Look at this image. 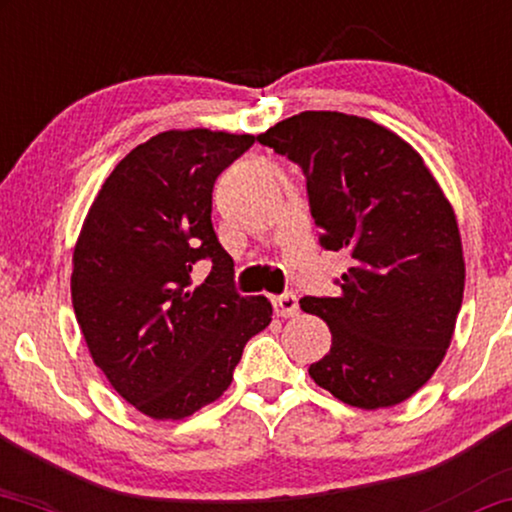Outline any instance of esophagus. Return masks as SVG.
Instances as JSON below:
<instances>
[{
	"label": "esophagus",
	"instance_id": "1",
	"mask_svg": "<svg viewBox=\"0 0 512 512\" xmlns=\"http://www.w3.org/2000/svg\"><path fill=\"white\" fill-rule=\"evenodd\" d=\"M274 312L278 316H283V319H288V316H295L297 312H300V304H297V297L293 293L274 297Z\"/></svg>",
	"mask_w": 512,
	"mask_h": 512
}]
</instances>
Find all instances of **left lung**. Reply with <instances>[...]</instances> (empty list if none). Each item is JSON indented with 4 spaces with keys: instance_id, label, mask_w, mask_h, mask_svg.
I'll return each mask as SVG.
<instances>
[{
    "instance_id": "8db88e82",
    "label": "left lung",
    "mask_w": 512,
    "mask_h": 512,
    "mask_svg": "<svg viewBox=\"0 0 512 512\" xmlns=\"http://www.w3.org/2000/svg\"><path fill=\"white\" fill-rule=\"evenodd\" d=\"M307 177L321 245L347 250L338 297H302L331 328L314 383L375 411L416 394L442 364L463 302L456 212L409 141L378 122L304 111L257 137Z\"/></svg>"
}]
</instances>
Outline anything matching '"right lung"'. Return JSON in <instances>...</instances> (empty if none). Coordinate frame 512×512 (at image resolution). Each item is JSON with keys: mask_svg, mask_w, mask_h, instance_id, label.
Returning a JSON list of instances; mask_svg holds the SVG:
<instances>
[{"mask_svg": "<svg viewBox=\"0 0 512 512\" xmlns=\"http://www.w3.org/2000/svg\"><path fill=\"white\" fill-rule=\"evenodd\" d=\"M252 134L167 129L115 165L84 217L70 295L94 364L153 420L222 397L243 347L271 323L264 295L234 290V260L212 229V186ZM213 262L192 288V264Z\"/></svg>", "mask_w": 512, "mask_h": 512, "instance_id": "right-lung-1", "label": "right lung"}]
</instances>
